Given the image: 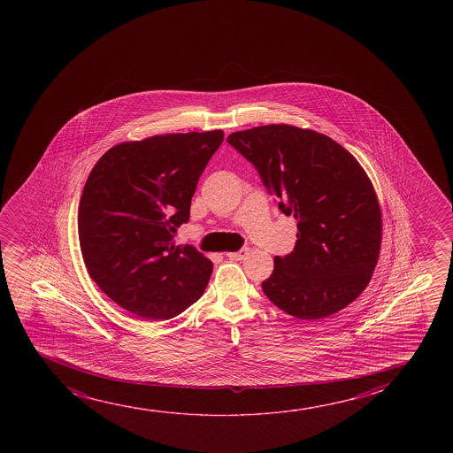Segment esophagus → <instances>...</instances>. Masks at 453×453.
I'll return each mask as SVG.
<instances>
[{"label": "esophagus", "mask_w": 453, "mask_h": 453, "mask_svg": "<svg viewBox=\"0 0 453 453\" xmlns=\"http://www.w3.org/2000/svg\"><path fill=\"white\" fill-rule=\"evenodd\" d=\"M248 252H249L248 248H242V249H240V250H238V252H229V254H226V255H227V257H229L230 260L240 261V260H242V258H244V257H246V255H248Z\"/></svg>", "instance_id": "esophagus-1"}]
</instances>
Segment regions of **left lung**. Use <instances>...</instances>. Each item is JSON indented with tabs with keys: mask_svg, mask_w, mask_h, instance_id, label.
Segmentation results:
<instances>
[{
	"mask_svg": "<svg viewBox=\"0 0 453 453\" xmlns=\"http://www.w3.org/2000/svg\"><path fill=\"white\" fill-rule=\"evenodd\" d=\"M227 142L257 168L280 211L297 219L296 248L275 257L261 283L266 297L302 320L343 310L370 283L382 238L364 168L331 137L291 125L236 131Z\"/></svg>",
	"mask_w": 453,
	"mask_h": 453,
	"instance_id": "left-lung-1",
	"label": "left lung"
}]
</instances>
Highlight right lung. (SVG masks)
I'll use <instances>...</instances> for the list:
<instances>
[{
    "mask_svg": "<svg viewBox=\"0 0 453 453\" xmlns=\"http://www.w3.org/2000/svg\"><path fill=\"white\" fill-rule=\"evenodd\" d=\"M223 139L221 130L192 131L119 143L91 170L79 205L81 255L89 277L124 310L168 320L204 294L211 261L173 238Z\"/></svg>",
    "mask_w": 453,
    "mask_h": 453,
    "instance_id": "1",
    "label": "right lung"
}]
</instances>
